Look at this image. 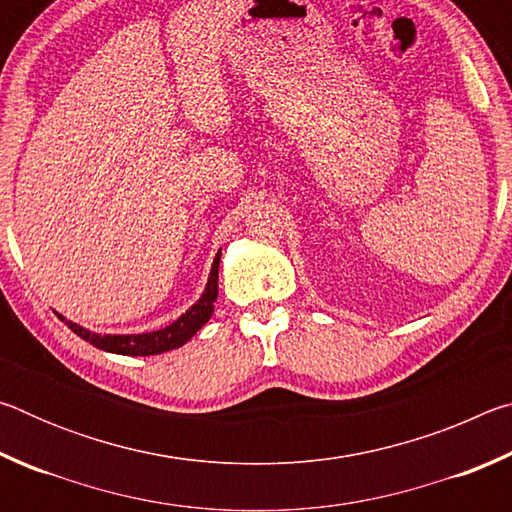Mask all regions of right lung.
Segmentation results:
<instances>
[{"instance_id": "obj_1", "label": "right lung", "mask_w": 512, "mask_h": 512, "mask_svg": "<svg viewBox=\"0 0 512 512\" xmlns=\"http://www.w3.org/2000/svg\"><path fill=\"white\" fill-rule=\"evenodd\" d=\"M219 262H221V253L214 257L212 271H210V280H207V287L203 291L201 300L196 305L185 311L176 323L167 325L164 329H158V332H146V334H94L90 329H85L81 325L72 323V320H65L63 316H58L60 320H65V325L72 329L76 336H81L83 341L92 343L94 348L106 350L112 354H126V357H149V354H162L169 350H176L180 345H185L192 336L201 329L210 316L214 314V302L216 296H219Z\"/></svg>"}]
</instances>
